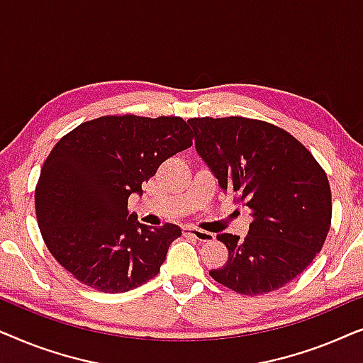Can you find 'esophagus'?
<instances>
[{"mask_svg":"<svg viewBox=\"0 0 363 363\" xmlns=\"http://www.w3.org/2000/svg\"><path fill=\"white\" fill-rule=\"evenodd\" d=\"M183 233H186V235H191L193 238H196V240L200 242H211L213 240H215V235H213V233L198 230V228L186 226V228H183Z\"/></svg>","mask_w":363,"mask_h":363,"instance_id":"esophagus-1","label":"esophagus"}]
</instances>
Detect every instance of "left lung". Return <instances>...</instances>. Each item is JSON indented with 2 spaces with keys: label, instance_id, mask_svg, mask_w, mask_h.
<instances>
[{
  "label": "left lung",
  "instance_id": "8db88e82",
  "mask_svg": "<svg viewBox=\"0 0 363 363\" xmlns=\"http://www.w3.org/2000/svg\"><path fill=\"white\" fill-rule=\"evenodd\" d=\"M188 123L221 190L252 216L245 240L216 236L228 247V261L210 276L245 296L286 286L320 252L329 233L325 172L299 140L272 123L245 117H195Z\"/></svg>",
  "mask_w": 363,
  "mask_h": 363
}]
</instances>
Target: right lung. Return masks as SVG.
Masks as SVG:
<instances>
[{
	"instance_id": "right-lung-1",
	"label": "right lung",
	"mask_w": 363,
	"mask_h": 363,
	"mask_svg": "<svg viewBox=\"0 0 363 363\" xmlns=\"http://www.w3.org/2000/svg\"><path fill=\"white\" fill-rule=\"evenodd\" d=\"M182 117L106 116L56 143L39 175L34 205L48 250L64 269L108 294L145 284L182 230L150 228L127 210L132 193L167 158L191 147Z\"/></svg>"
}]
</instances>
